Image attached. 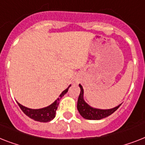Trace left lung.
Returning a JSON list of instances; mask_svg holds the SVG:
<instances>
[{
    "instance_id": "obj_1",
    "label": "left lung",
    "mask_w": 145,
    "mask_h": 145,
    "mask_svg": "<svg viewBox=\"0 0 145 145\" xmlns=\"http://www.w3.org/2000/svg\"><path fill=\"white\" fill-rule=\"evenodd\" d=\"M80 88V93L79 95L78 101H77V109L80 115L83 118L88 120H101L102 118H106L113 113L114 112L117 110L121 103L117 106L114 107L112 109H96L90 106L88 103L84 101L83 98V89L80 84H79Z\"/></svg>"
}]
</instances>
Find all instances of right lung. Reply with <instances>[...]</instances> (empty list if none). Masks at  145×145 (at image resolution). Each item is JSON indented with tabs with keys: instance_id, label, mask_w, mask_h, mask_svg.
Returning <instances> with one entry per match:
<instances>
[{
	"instance_id": "obj_1",
	"label": "right lung",
	"mask_w": 145,
	"mask_h": 145,
	"mask_svg": "<svg viewBox=\"0 0 145 145\" xmlns=\"http://www.w3.org/2000/svg\"><path fill=\"white\" fill-rule=\"evenodd\" d=\"M70 86L71 85L65 90L62 91L61 93V95H59V97L54 101L52 104H50V105L47 107L42 108V109H30V108H27V107L24 106L22 104H20L18 102H17V103L20 108H21V109L23 111L24 113L26 115H27L29 118L33 119L34 121L39 122H49L51 120L54 119L55 116H56V111L57 108H58L59 102L61 98L68 92V90H69Z\"/></svg>"
}]
</instances>
